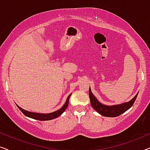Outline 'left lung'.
<instances>
[{"mask_svg": "<svg viewBox=\"0 0 150 150\" xmlns=\"http://www.w3.org/2000/svg\"><path fill=\"white\" fill-rule=\"evenodd\" d=\"M137 95H138V93L128 102L119 104V105L106 106L98 102V100L96 99V98L93 95V93H92L91 91V89L89 87V98L92 107L98 112H99L100 115H102L104 117H115L119 116L122 113H124L127 110H128L130 107H132V106L134 103L135 100L137 99Z\"/></svg>", "mask_w": 150, "mask_h": 150, "instance_id": "8db88e82", "label": "left lung"}]
</instances>
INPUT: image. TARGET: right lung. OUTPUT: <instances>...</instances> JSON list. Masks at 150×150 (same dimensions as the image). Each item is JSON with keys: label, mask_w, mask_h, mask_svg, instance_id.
Returning <instances> with one entry per match:
<instances>
[{"label": "right lung", "mask_w": 150, "mask_h": 150, "mask_svg": "<svg viewBox=\"0 0 150 150\" xmlns=\"http://www.w3.org/2000/svg\"><path fill=\"white\" fill-rule=\"evenodd\" d=\"M70 96H71V94L68 96V97H67L66 102H65V104L63 106L62 108H61L60 109L57 110V111L50 112V113L42 114V113H37V112H32L27 111V110H24L23 108H20L19 106L17 105V106L18 107V108L21 110L22 112L24 115L26 117H30L32 119H34V120H40V121L52 120H54V119H55V118L58 117L60 116L65 111L67 106H68L69 98V97H70Z\"/></svg>", "instance_id": "right-lung-1"}]
</instances>
